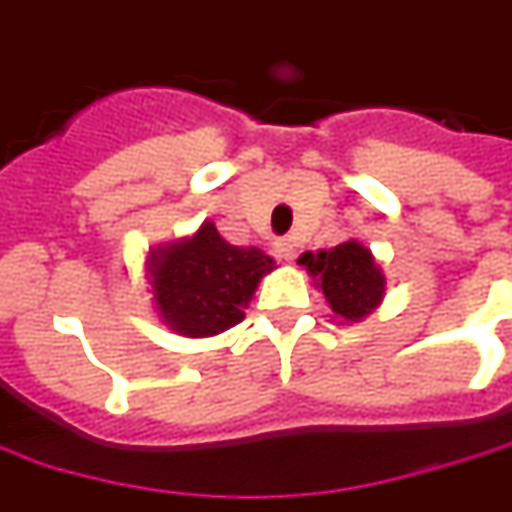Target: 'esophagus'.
Here are the masks:
<instances>
[{
	"label": "esophagus",
	"mask_w": 512,
	"mask_h": 512,
	"mask_svg": "<svg viewBox=\"0 0 512 512\" xmlns=\"http://www.w3.org/2000/svg\"><path fill=\"white\" fill-rule=\"evenodd\" d=\"M276 253L281 262H292V259H295V242H292V239H278Z\"/></svg>",
	"instance_id": "1"
}]
</instances>
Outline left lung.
Listing matches in <instances>:
<instances>
[{
    "mask_svg": "<svg viewBox=\"0 0 512 512\" xmlns=\"http://www.w3.org/2000/svg\"><path fill=\"white\" fill-rule=\"evenodd\" d=\"M298 264L306 267L317 290L326 295L331 312L343 323H359L382 306L387 278L370 248L357 239H348L331 250H306Z\"/></svg>",
    "mask_w": 512,
    "mask_h": 512,
    "instance_id": "obj_1",
    "label": "left lung"
}]
</instances>
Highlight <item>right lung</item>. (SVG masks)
<instances>
[{"instance_id":"add662e5","label":"right lung","mask_w":512,"mask_h":512,"mask_svg":"<svg viewBox=\"0 0 512 512\" xmlns=\"http://www.w3.org/2000/svg\"><path fill=\"white\" fill-rule=\"evenodd\" d=\"M276 262L259 248L225 242L206 220L192 236L147 250L153 309L181 337H214L242 323L253 292Z\"/></svg>"}]
</instances>
